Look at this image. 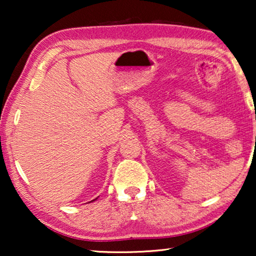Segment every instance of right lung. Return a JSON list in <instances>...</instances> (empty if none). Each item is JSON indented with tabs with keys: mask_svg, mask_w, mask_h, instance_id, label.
Instances as JSON below:
<instances>
[{
	"mask_svg": "<svg viewBox=\"0 0 256 256\" xmlns=\"http://www.w3.org/2000/svg\"><path fill=\"white\" fill-rule=\"evenodd\" d=\"M92 202H93V200H92Z\"/></svg>",
	"mask_w": 256,
	"mask_h": 256,
	"instance_id": "add662e5",
	"label": "right lung"
}]
</instances>
